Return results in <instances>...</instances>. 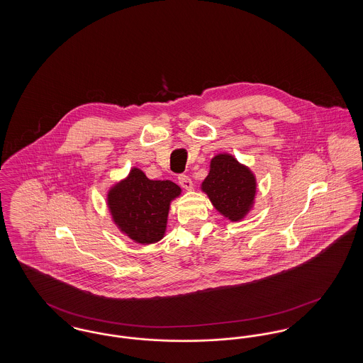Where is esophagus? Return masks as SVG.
<instances>
[{
	"label": "esophagus",
	"instance_id": "1",
	"mask_svg": "<svg viewBox=\"0 0 363 363\" xmlns=\"http://www.w3.org/2000/svg\"><path fill=\"white\" fill-rule=\"evenodd\" d=\"M178 182H179V185L184 189L190 190L193 188V182H191V179H190L188 175H179L178 177Z\"/></svg>",
	"mask_w": 363,
	"mask_h": 363
}]
</instances>
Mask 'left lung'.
<instances>
[{
    "label": "left lung",
    "instance_id": "obj_1",
    "mask_svg": "<svg viewBox=\"0 0 363 363\" xmlns=\"http://www.w3.org/2000/svg\"><path fill=\"white\" fill-rule=\"evenodd\" d=\"M201 189L225 218L241 220L250 211L256 196V178L234 156L219 154L211 160Z\"/></svg>",
    "mask_w": 363,
    "mask_h": 363
}]
</instances>
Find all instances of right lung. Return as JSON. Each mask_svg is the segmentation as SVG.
Listing matches in <instances>:
<instances>
[{"label":"right lung","instance_id":"obj_1","mask_svg":"<svg viewBox=\"0 0 363 363\" xmlns=\"http://www.w3.org/2000/svg\"><path fill=\"white\" fill-rule=\"evenodd\" d=\"M181 194L172 181H152L138 169L108 190L107 206L114 223L143 245L160 241L166 233L170 203Z\"/></svg>","mask_w":363,"mask_h":363}]
</instances>
